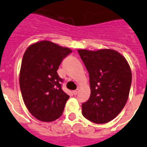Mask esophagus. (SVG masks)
<instances>
[{"instance_id": "esophagus-1", "label": "esophagus", "mask_w": 147, "mask_h": 147, "mask_svg": "<svg viewBox=\"0 0 147 147\" xmlns=\"http://www.w3.org/2000/svg\"><path fill=\"white\" fill-rule=\"evenodd\" d=\"M78 92H79V89H76V90H74V91H73V94H74V95H77L78 93Z\"/></svg>"}]
</instances>
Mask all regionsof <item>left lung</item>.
<instances>
[{
  "mask_svg": "<svg viewBox=\"0 0 147 147\" xmlns=\"http://www.w3.org/2000/svg\"><path fill=\"white\" fill-rule=\"evenodd\" d=\"M89 72L91 94L82 104V114L95 123L114 119L128 100L132 72L123 56L113 49H78Z\"/></svg>",
  "mask_w": 147,
  "mask_h": 147,
  "instance_id": "8db88e82",
  "label": "left lung"
}]
</instances>
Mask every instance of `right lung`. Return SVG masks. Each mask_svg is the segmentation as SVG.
<instances>
[{
    "instance_id": "add662e5",
    "label": "right lung",
    "mask_w": 147,
    "mask_h": 147,
    "mask_svg": "<svg viewBox=\"0 0 147 147\" xmlns=\"http://www.w3.org/2000/svg\"><path fill=\"white\" fill-rule=\"evenodd\" d=\"M72 50L49 40L32 44L23 56L20 88L24 104L35 118L44 122L61 116L69 96L61 89L57 70Z\"/></svg>"
}]
</instances>
